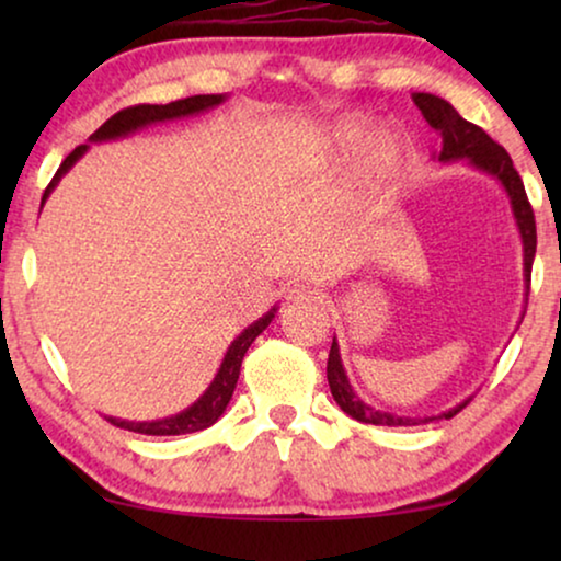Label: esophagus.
Instances as JSON below:
<instances>
[{"mask_svg": "<svg viewBox=\"0 0 561 561\" xmlns=\"http://www.w3.org/2000/svg\"><path fill=\"white\" fill-rule=\"evenodd\" d=\"M286 298L290 304H311L319 298V290L311 283H290L286 290Z\"/></svg>", "mask_w": 561, "mask_h": 561, "instance_id": "esophagus-1", "label": "esophagus"}]
</instances>
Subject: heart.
Masks as SVG:
<instances>
[{"instance_id": "b5f03b06", "label": "heart", "mask_w": 561, "mask_h": 561, "mask_svg": "<svg viewBox=\"0 0 561 561\" xmlns=\"http://www.w3.org/2000/svg\"><path fill=\"white\" fill-rule=\"evenodd\" d=\"M373 133V119L363 117V114H350L342 117L332 127L327 137V148L334 156H350V152L359 150L367 141L366 137ZM355 165V181L363 188V194L386 198L401 186L405 173H409L413 148L411 140L398 129H382V133L373 135L371 140Z\"/></svg>"}]
</instances>
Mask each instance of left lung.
Masks as SVG:
<instances>
[{"mask_svg":"<svg viewBox=\"0 0 561 561\" xmlns=\"http://www.w3.org/2000/svg\"><path fill=\"white\" fill-rule=\"evenodd\" d=\"M413 104L419 106L428 125L442 135V150L439 156H436L442 163L470 160V165L478 168V171L495 175V179L501 181V186L511 198L513 217H516L520 242H524L526 286H531V265L536 255V221H534L531 204H528L524 181H520L518 171L513 168L511 156L505 152L503 145H497L493 137L485 133V129L472 125V122H467L465 117H459V112L447 102V99L419 91V94H413ZM327 380H329V388H332L336 405H340L347 416L363 421V424H375V426H419V424H428V421L434 419H451L457 416L467 403H470V401H462L459 405H455V409L444 411L442 416H424V419L396 416V413L373 409V405H367L363 398L355 396V390H352L347 375H344L340 344H336V340L332 342V350H329Z\"/></svg>","mask_w":561,"mask_h":561,"instance_id":"obj_1","label":"left lung"}]
</instances>
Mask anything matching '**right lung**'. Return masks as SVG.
<instances>
[{"label":"right lung","mask_w":561,"mask_h":561,"mask_svg":"<svg viewBox=\"0 0 561 561\" xmlns=\"http://www.w3.org/2000/svg\"><path fill=\"white\" fill-rule=\"evenodd\" d=\"M225 94H198V96H188V99H179V102L171 104H137V106H127L104 122L102 127L96 129L94 135L89 137L91 142H104V140H117V137H125L135 129L148 127L152 122H165V119H179V117H188V114H198L206 110H214L225 102ZM89 150V145H79L73 152H68V158L60 163V168L53 175V181L48 183L43 194V204L45 198L50 196V191L58 186V181L64 179V173H68L76 160H79L83 152ZM275 317V309L265 313L263 319H257L255 324H250L244 332L237 336V340L229 344L225 359H221L219 373L214 375L211 386L204 390V396L198 398L194 405H188L186 411L175 413V416L168 419H158V421H122V419H106L112 421L114 426L127 428V432L135 434H148V436H175V434H191V432H202V428L211 426L221 413H225L229 398L234 393L237 378H240V367H242V357L244 352L250 350V344L257 340L260 334L265 332V327L271 324Z\"/></svg>","instance_id":"add662e5"}]
</instances>
